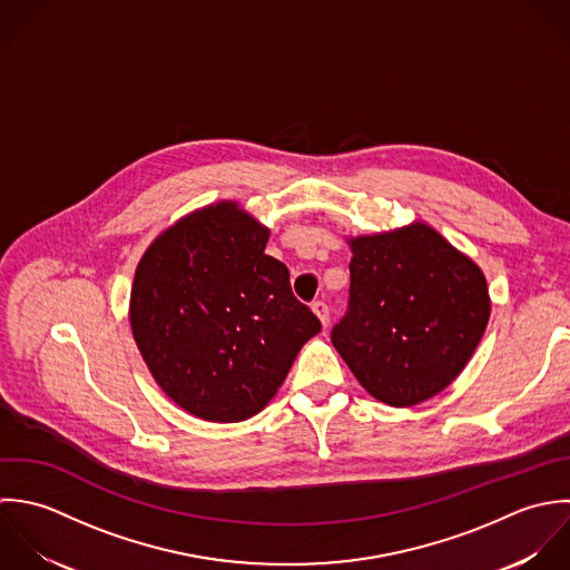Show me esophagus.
<instances>
[{
    "mask_svg": "<svg viewBox=\"0 0 570 570\" xmlns=\"http://www.w3.org/2000/svg\"><path fill=\"white\" fill-rule=\"evenodd\" d=\"M313 313L320 317L322 326L326 328V326H328V322H331V311H328L326 302H315V304H313Z\"/></svg>",
    "mask_w": 570,
    "mask_h": 570,
    "instance_id": "34e87169",
    "label": "esophagus"
}]
</instances>
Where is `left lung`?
<instances>
[{
  "mask_svg": "<svg viewBox=\"0 0 570 570\" xmlns=\"http://www.w3.org/2000/svg\"><path fill=\"white\" fill-rule=\"evenodd\" d=\"M350 311L333 345L376 401L412 407L464 370L491 315L482 268L428 223L347 237Z\"/></svg>",
  "mask_w": 570,
  "mask_h": 570,
  "instance_id": "8db88e82",
  "label": "left lung"
}]
</instances>
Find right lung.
<instances>
[{"mask_svg": "<svg viewBox=\"0 0 570 570\" xmlns=\"http://www.w3.org/2000/svg\"><path fill=\"white\" fill-rule=\"evenodd\" d=\"M271 230L237 200L183 216L142 253L129 326L154 381L185 412L237 423L262 412L322 331L264 253Z\"/></svg>", "mask_w": 570, "mask_h": 570, "instance_id": "1", "label": "right lung"}]
</instances>
